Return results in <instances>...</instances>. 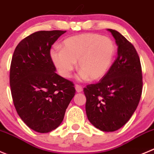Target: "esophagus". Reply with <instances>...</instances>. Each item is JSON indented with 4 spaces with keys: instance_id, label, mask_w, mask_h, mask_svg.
Returning a JSON list of instances; mask_svg holds the SVG:
<instances>
[{
    "instance_id": "obj_1",
    "label": "esophagus",
    "mask_w": 154,
    "mask_h": 154,
    "mask_svg": "<svg viewBox=\"0 0 154 154\" xmlns=\"http://www.w3.org/2000/svg\"><path fill=\"white\" fill-rule=\"evenodd\" d=\"M75 89H76V91H77V92H81L82 91H83V87L78 84L75 85Z\"/></svg>"
}]
</instances>
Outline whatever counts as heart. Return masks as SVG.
<instances>
[{"label": "heart", "instance_id": "obj_1", "mask_svg": "<svg viewBox=\"0 0 154 154\" xmlns=\"http://www.w3.org/2000/svg\"><path fill=\"white\" fill-rule=\"evenodd\" d=\"M114 43L108 37L96 34H82L69 37L62 43V49L54 47L50 51L52 60L61 75L69 77L75 62L82 79L95 80L108 71L114 56Z\"/></svg>", "mask_w": 154, "mask_h": 154}]
</instances>
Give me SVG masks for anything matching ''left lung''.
I'll use <instances>...</instances> for the list:
<instances>
[{
  "label": "left lung",
  "instance_id": "1",
  "mask_svg": "<svg viewBox=\"0 0 154 154\" xmlns=\"http://www.w3.org/2000/svg\"><path fill=\"white\" fill-rule=\"evenodd\" d=\"M118 47L117 57L96 83L83 89L88 120L97 129L113 132L129 120L142 92V71L134 46L118 31L107 29Z\"/></svg>",
  "mask_w": 154,
  "mask_h": 154
}]
</instances>
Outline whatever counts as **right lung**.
I'll return each instance as SVG.
<instances>
[{
    "label": "right lung",
    "instance_id": "add662e5",
    "mask_svg": "<svg viewBox=\"0 0 154 154\" xmlns=\"http://www.w3.org/2000/svg\"><path fill=\"white\" fill-rule=\"evenodd\" d=\"M66 31H40L19 42L12 58L10 85L15 108L35 132L58 127L75 95L73 82L58 75L50 56L52 45Z\"/></svg>",
    "mask_w": 154,
    "mask_h": 154
}]
</instances>
